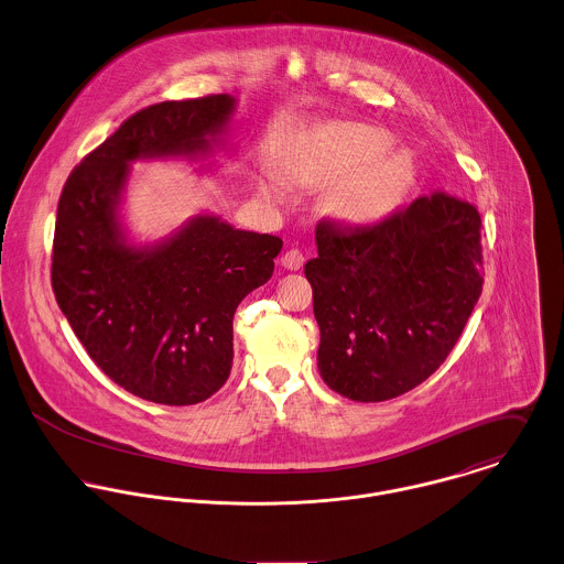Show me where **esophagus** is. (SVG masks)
<instances>
[{"instance_id":"1","label":"esophagus","mask_w":564,"mask_h":564,"mask_svg":"<svg viewBox=\"0 0 564 564\" xmlns=\"http://www.w3.org/2000/svg\"><path fill=\"white\" fill-rule=\"evenodd\" d=\"M303 261H305V257H303V252H299V250H288L285 254H283V259H281V265L285 268V270H301L303 268Z\"/></svg>"}]
</instances>
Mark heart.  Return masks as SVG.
Returning a JSON list of instances; mask_svg holds the SVG:
<instances>
[{
  "label": "heart",
  "instance_id": "heart-1",
  "mask_svg": "<svg viewBox=\"0 0 564 564\" xmlns=\"http://www.w3.org/2000/svg\"><path fill=\"white\" fill-rule=\"evenodd\" d=\"M391 140L365 124H338L285 155L283 169H270L263 195L272 202H290L292 182L301 186L340 180L334 204L343 217L356 224H373L398 204L411 177V164L402 153H387Z\"/></svg>",
  "mask_w": 564,
  "mask_h": 564
}]
</instances>
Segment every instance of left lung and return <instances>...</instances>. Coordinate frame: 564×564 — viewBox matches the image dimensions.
I'll list each match as a JSON object with an SVG mask.
<instances>
[{
  "instance_id": "left-lung-1",
  "label": "left lung",
  "mask_w": 564,
  "mask_h": 564,
  "mask_svg": "<svg viewBox=\"0 0 564 564\" xmlns=\"http://www.w3.org/2000/svg\"><path fill=\"white\" fill-rule=\"evenodd\" d=\"M316 248L305 276L325 384L356 402H384L431 378L481 296L477 208L433 193L351 235L318 224Z\"/></svg>"
}]
</instances>
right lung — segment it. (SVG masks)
Segmentation results:
<instances>
[{"label": "right lung", "instance_id": "add662e5", "mask_svg": "<svg viewBox=\"0 0 564 564\" xmlns=\"http://www.w3.org/2000/svg\"><path fill=\"white\" fill-rule=\"evenodd\" d=\"M237 105L215 94L133 113L69 173L58 199L56 303L102 373L155 404H197L226 384L235 310L270 281L283 241L213 213L138 241L124 217L131 164L184 160L215 171Z\"/></svg>", "mask_w": 564, "mask_h": 564}]
</instances>
